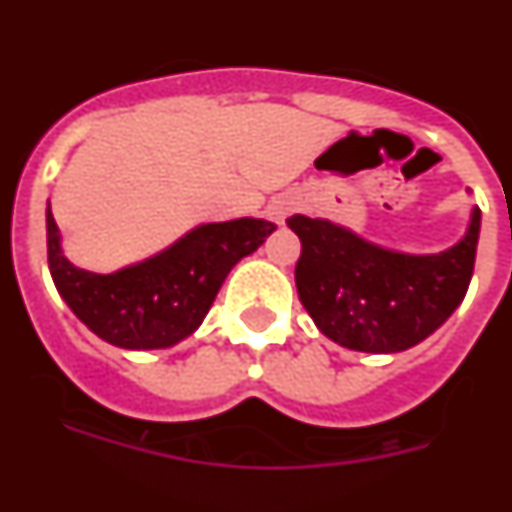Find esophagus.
Returning a JSON list of instances; mask_svg holds the SVG:
<instances>
[{
	"label": "esophagus",
	"mask_w": 512,
	"mask_h": 512,
	"mask_svg": "<svg viewBox=\"0 0 512 512\" xmlns=\"http://www.w3.org/2000/svg\"><path fill=\"white\" fill-rule=\"evenodd\" d=\"M292 210H295V200L287 197V194H282V197H274V200L269 202L266 215H269V220H274L277 225H284V220H287V215Z\"/></svg>",
	"instance_id": "1"
}]
</instances>
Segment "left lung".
Returning <instances> with one entry per match:
<instances>
[{
  "label": "left lung",
  "instance_id": "8db88e82",
  "mask_svg": "<svg viewBox=\"0 0 512 512\" xmlns=\"http://www.w3.org/2000/svg\"><path fill=\"white\" fill-rule=\"evenodd\" d=\"M302 243L297 295L318 330L364 354L418 346L451 318L472 282L482 212L472 207L459 241L438 253H405L366 241L325 217L292 215Z\"/></svg>",
  "mask_w": 512,
  "mask_h": 512
}]
</instances>
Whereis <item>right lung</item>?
I'll list each match as a JSON object with an SVG mask.
<instances>
[{"mask_svg":"<svg viewBox=\"0 0 512 512\" xmlns=\"http://www.w3.org/2000/svg\"><path fill=\"white\" fill-rule=\"evenodd\" d=\"M48 269L58 295L102 341L128 351L171 348L200 328L217 292L243 256H251L277 225L261 217L202 223L179 241L112 274L66 259L61 230L45 207Z\"/></svg>","mask_w":512,"mask_h":512,"instance_id":"add662e5","label":"right lung"}]
</instances>
